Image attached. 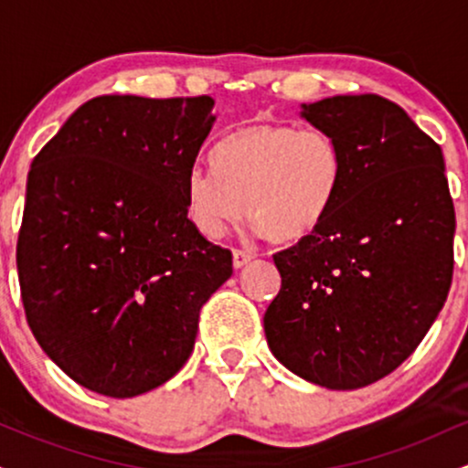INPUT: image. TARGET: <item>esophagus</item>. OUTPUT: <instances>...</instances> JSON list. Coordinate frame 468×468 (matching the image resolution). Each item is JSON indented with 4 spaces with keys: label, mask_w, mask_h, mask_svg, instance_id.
<instances>
[{
    "label": "esophagus",
    "mask_w": 468,
    "mask_h": 468,
    "mask_svg": "<svg viewBox=\"0 0 468 468\" xmlns=\"http://www.w3.org/2000/svg\"><path fill=\"white\" fill-rule=\"evenodd\" d=\"M250 260H255V252L241 250V249H235V250H233V266H235V268L246 266Z\"/></svg>",
    "instance_id": "obj_1"
}]
</instances>
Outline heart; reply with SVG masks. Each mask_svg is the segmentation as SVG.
<instances>
[{"label": "heart", "instance_id": "b5f03b06", "mask_svg": "<svg viewBox=\"0 0 468 468\" xmlns=\"http://www.w3.org/2000/svg\"><path fill=\"white\" fill-rule=\"evenodd\" d=\"M216 169L186 176V213L207 238H219L241 213L277 244L321 229L346 176L341 144L324 130L250 122L229 133L213 155Z\"/></svg>", "mask_w": 468, "mask_h": 468}]
</instances>
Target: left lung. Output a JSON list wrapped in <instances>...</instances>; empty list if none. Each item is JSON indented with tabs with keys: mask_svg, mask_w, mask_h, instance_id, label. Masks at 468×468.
Wrapping results in <instances>:
<instances>
[{
	"mask_svg": "<svg viewBox=\"0 0 468 468\" xmlns=\"http://www.w3.org/2000/svg\"><path fill=\"white\" fill-rule=\"evenodd\" d=\"M302 107L341 144L346 176L321 229L272 255L266 341L310 383L358 389L410 358L447 302L455 208L442 149L402 107L378 94Z\"/></svg>",
	"mask_w": 468,
	"mask_h": 468,
	"instance_id": "obj_1",
	"label": "left lung"
}]
</instances>
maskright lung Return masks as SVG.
<instances>
[{"instance_id": "add662e5", "label": "right lung", "mask_w": 468, "mask_h": 468, "mask_svg": "<svg viewBox=\"0 0 468 468\" xmlns=\"http://www.w3.org/2000/svg\"><path fill=\"white\" fill-rule=\"evenodd\" d=\"M211 96H96L32 160L17 239L26 319L83 388L132 399L191 356L233 255L186 218Z\"/></svg>"}]
</instances>
